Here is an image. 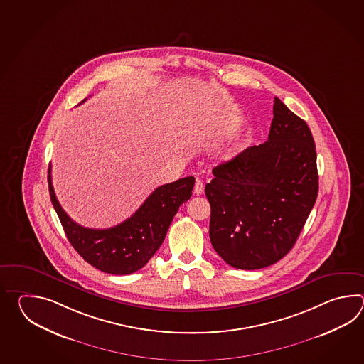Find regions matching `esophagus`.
I'll return each mask as SVG.
<instances>
[{
    "mask_svg": "<svg viewBox=\"0 0 364 364\" xmlns=\"http://www.w3.org/2000/svg\"><path fill=\"white\" fill-rule=\"evenodd\" d=\"M203 191H204V183H203V181L198 179L196 183H195V187H193V193H196V195H201Z\"/></svg>",
    "mask_w": 364,
    "mask_h": 364,
    "instance_id": "obj_1",
    "label": "esophagus"
}]
</instances>
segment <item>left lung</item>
Segmentation results:
<instances>
[{
    "label": "left lung",
    "instance_id": "obj_1",
    "mask_svg": "<svg viewBox=\"0 0 364 364\" xmlns=\"http://www.w3.org/2000/svg\"><path fill=\"white\" fill-rule=\"evenodd\" d=\"M212 173L205 196L217 254L246 271L277 263L294 246L316 201V148L307 124L274 97L268 140Z\"/></svg>",
    "mask_w": 364,
    "mask_h": 364
}]
</instances>
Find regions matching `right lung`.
Here are the masks:
<instances>
[{
    "label": "right lung",
    "instance_id": "add662e5",
    "mask_svg": "<svg viewBox=\"0 0 364 364\" xmlns=\"http://www.w3.org/2000/svg\"><path fill=\"white\" fill-rule=\"evenodd\" d=\"M83 102V101H82ZM49 195L71 246L87 263L110 274L139 271L161 246L179 205L191 198L195 178L186 177L157 187L126 221L109 229H90L62 209L48 169Z\"/></svg>",
    "mask_w": 364,
    "mask_h": 364
}]
</instances>
